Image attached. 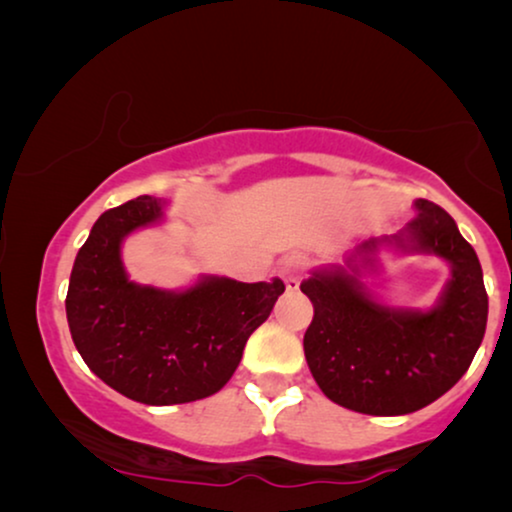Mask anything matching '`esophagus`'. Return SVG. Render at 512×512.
Masks as SVG:
<instances>
[{
  "mask_svg": "<svg viewBox=\"0 0 512 512\" xmlns=\"http://www.w3.org/2000/svg\"><path fill=\"white\" fill-rule=\"evenodd\" d=\"M303 272H305L303 256H286L282 265H279V275H282L286 289L289 291L298 289L300 279H303Z\"/></svg>",
  "mask_w": 512,
  "mask_h": 512,
  "instance_id": "34e87169",
  "label": "esophagus"
}]
</instances>
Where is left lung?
<instances>
[{
	"label": "left lung",
	"instance_id": "8db88e82",
	"mask_svg": "<svg viewBox=\"0 0 512 512\" xmlns=\"http://www.w3.org/2000/svg\"><path fill=\"white\" fill-rule=\"evenodd\" d=\"M415 219L398 235L368 240L345 265L314 270L300 284L314 317L303 347L319 389L342 408L394 417L422 410L461 380L487 328V291L478 254L443 207L415 200ZM382 246L433 253L451 263L431 311L377 304L360 282Z\"/></svg>",
	"mask_w": 512,
	"mask_h": 512
}]
</instances>
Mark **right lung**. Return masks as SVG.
Segmentation results:
<instances>
[{"mask_svg":"<svg viewBox=\"0 0 512 512\" xmlns=\"http://www.w3.org/2000/svg\"><path fill=\"white\" fill-rule=\"evenodd\" d=\"M163 207V200L139 195L104 212L76 254L65 300L86 366L118 394L146 405L216 394L284 293L277 277L244 284L205 275L184 291L132 282L121 244L137 228L163 221Z\"/></svg>","mask_w":512,"mask_h":512,"instance_id":"1","label":"right lung"}]
</instances>
